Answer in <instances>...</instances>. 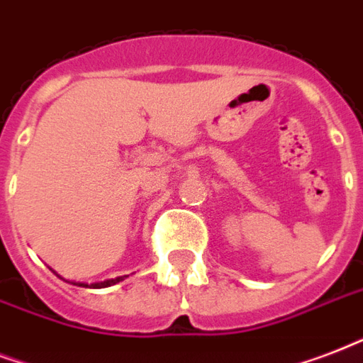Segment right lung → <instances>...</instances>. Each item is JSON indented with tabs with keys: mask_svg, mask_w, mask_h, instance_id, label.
<instances>
[{
	"mask_svg": "<svg viewBox=\"0 0 363 363\" xmlns=\"http://www.w3.org/2000/svg\"><path fill=\"white\" fill-rule=\"evenodd\" d=\"M125 277H117V278H111V280H104V282H94L91 284L92 288H108V286H113V284H119L121 280H125ZM75 286H89V284H83V282H74Z\"/></svg>",
	"mask_w": 363,
	"mask_h": 363,
	"instance_id": "obj_1",
	"label": "right lung"
}]
</instances>
